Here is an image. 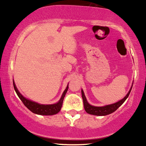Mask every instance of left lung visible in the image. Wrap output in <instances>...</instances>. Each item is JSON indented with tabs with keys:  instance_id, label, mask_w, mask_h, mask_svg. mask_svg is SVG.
I'll list each match as a JSON object with an SVG mask.
<instances>
[{
	"instance_id": "left-lung-1",
	"label": "left lung",
	"mask_w": 146,
	"mask_h": 146,
	"mask_svg": "<svg viewBox=\"0 0 146 146\" xmlns=\"http://www.w3.org/2000/svg\"><path fill=\"white\" fill-rule=\"evenodd\" d=\"M131 88H132V86L131 87V88L128 92V93L127 94V95L125 96L122 100L118 101L117 102L112 104L107 105V106H102V107L94 106H92L88 102L86 98L84 93L83 90H82V96L84 107L85 110L88 113H90V114H92V115H106L110 114V113H113V111L116 110L120 106L123 102H124L125 100H126L127 98V97L129 96Z\"/></svg>"
}]
</instances>
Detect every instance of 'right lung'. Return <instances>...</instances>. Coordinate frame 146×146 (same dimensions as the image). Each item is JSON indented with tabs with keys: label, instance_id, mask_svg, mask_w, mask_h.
Wrapping results in <instances>:
<instances>
[{
	"label": "right lung",
	"instance_id": "1",
	"mask_svg": "<svg viewBox=\"0 0 146 146\" xmlns=\"http://www.w3.org/2000/svg\"><path fill=\"white\" fill-rule=\"evenodd\" d=\"M13 86L14 88H15V92L17 94L18 96L19 97V98L21 100L22 102H23L24 105H25L28 109L30 110L32 112L36 113V114L44 115H51L54 114H56V113H58L60 111L61 108L62 106L64 98L66 94L68 91V85L66 88L65 89L64 91L61 98L60 99V100L57 103L54 104L45 105L40 104L38 103L30 100L27 99L26 98L24 97L19 92V91L18 90L14 80Z\"/></svg>",
	"mask_w": 146,
	"mask_h": 146
}]
</instances>
